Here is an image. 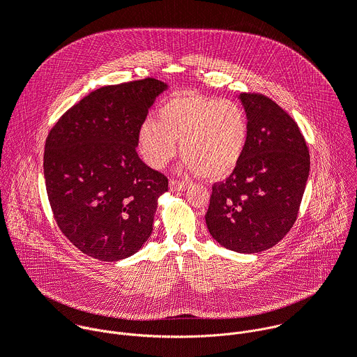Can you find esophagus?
I'll list each match as a JSON object with an SVG mask.
<instances>
[{"label": "esophagus", "instance_id": "obj_1", "mask_svg": "<svg viewBox=\"0 0 357 357\" xmlns=\"http://www.w3.org/2000/svg\"><path fill=\"white\" fill-rule=\"evenodd\" d=\"M188 188H189V183H186V182H181V181H175V179H171V181H169V190H171V192L186 190Z\"/></svg>", "mask_w": 357, "mask_h": 357}]
</instances>
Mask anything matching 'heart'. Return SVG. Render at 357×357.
Returning a JSON list of instances; mask_svg holds the SVG:
<instances>
[{"label": "heart", "instance_id": "b5f03b06", "mask_svg": "<svg viewBox=\"0 0 357 357\" xmlns=\"http://www.w3.org/2000/svg\"><path fill=\"white\" fill-rule=\"evenodd\" d=\"M248 141L243 107L195 91L171 96L158 112V121L145 120L137 135L146 165L162 169L178 152L185 167L206 179L227 178L240 164Z\"/></svg>", "mask_w": 357, "mask_h": 357}]
</instances>
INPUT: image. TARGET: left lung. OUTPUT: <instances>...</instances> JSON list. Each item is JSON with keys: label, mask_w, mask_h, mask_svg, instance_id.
Returning <instances> with one entry per match:
<instances>
[{"label": "left lung", "mask_w": 357, "mask_h": 357, "mask_svg": "<svg viewBox=\"0 0 357 357\" xmlns=\"http://www.w3.org/2000/svg\"><path fill=\"white\" fill-rule=\"evenodd\" d=\"M248 120L244 155L215 183L205 216L209 233L237 252H261L294 226L310 176V151L296 123L275 101L257 93L238 96Z\"/></svg>", "instance_id": "1"}]
</instances>
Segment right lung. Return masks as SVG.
Here are the masks:
<instances>
[{
  "label": "right lung",
  "mask_w": 357,
  "mask_h": 357,
  "mask_svg": "<svg viewBox=\"0 0 357 357\" xmlns=\"http://www.w3.org/2000/svg\"><path fill=\"white\" fill-rule=\"evenodd\" d=\"M168 89L142 79L91 91L45 142L43 175L55 220L82 252L100 261L135 254L152 233L168 179L138 157L137 135Z\"/></svg>",
  "instance_id": "1"
}]
</instances>
